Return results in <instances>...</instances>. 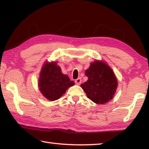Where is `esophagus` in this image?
Instances as JSON below:
<instances>
[{"label": "esophagus", "instance_id": "1", "mask_svg": "<svg viewBox=\"0 0 149 149\" xmlns=\"http://www.w3.org/2000/svg\"><path fill=\"white\" fill-rule=\"evenodd\" d=\"M75 83H76L77 84H78V85L81 84V77H79L78 79H77L75 81Z\"/></svg>", "mask_w": 149, "mask_h": 149}]
</instances>
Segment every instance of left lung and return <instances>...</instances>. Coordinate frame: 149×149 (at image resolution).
<instances>
[{
  "label": "left lung",
  "instance_id": "left-lung-1",
  "mask_svg": "<svg viewBox=\"0 0 149 149\" xmlns=\"http://www.w3.org/2000/svg\"><path fill=\"white\" fill-rule=\"evenodd\" d=\"M88 81L81 84L87 97L97 104H103L113 99L118 81L113 70L106 62L95 60L85 71Z\"/></svg>",
  "mask_w": 149,
  "mask_h": 149
}]
</instances>
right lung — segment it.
Wrapping results in <instances>:
<instances>
[{"label": "right lung", "instance_id": "obj_1", "mask_svg": "<svg viewBox=\"0 0 149 149\" xmlns=\"http://www.w3.org/2000/svg\"><path fill=\"white\" fill-rule=\"evenodd\" d=\"M67 75L63 74L56 61L44 63L40 73L38 88L43 95L50 101L59 99L69 87L74 86Z\"/></svg>", "mask_w": 149, "mask_h": 149}]
</instances>
